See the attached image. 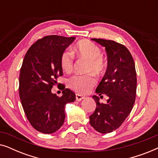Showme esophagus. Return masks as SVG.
Returning a JSON list of instances; mask_svg holds the SVG:
<instances>
[{"label": "esophagus", "mask_w": 158, "mask_h": 158, "mask_svg": "<svg viewBox=\"0 0 158 158\" xmlns=\"http://www.w3.org/2000/svg\"><path fill=\"white\" fill-rule=\"evenodd\" d=\"M75 98H76V101H81L82 99H83L84 98H85V97H84L83 96H82V95L77 94L76 95H75Z\"/></svg>", "instance_id": "34e87169"}]
</instances>
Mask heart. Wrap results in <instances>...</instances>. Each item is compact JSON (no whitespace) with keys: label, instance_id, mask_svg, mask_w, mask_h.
<instances>
[{"label":"heart","instance_id":"b5f03b06","mask_svg":"<svg viewBox=\"0 0 158 158\" xmlns=\"http://www.w3.org/2000/svg\"><path fill=\"white\" fill-rule=\"evenodd\" d=\"M75 52L80 57L88 60L85 75H75L68 79V86L71 89L81 94L89 92L96 85V78L94 74L101 75L106 68V62L101 55V50L98 45L88 40L79 41L75 45ZM75 56L71 51L65 50L60 56V65L64 72L73 70Z\"/></svg>","mask_w":158,"mask_h":158}]
</instances>
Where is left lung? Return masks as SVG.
Listing matches in <instances>:
<instances>
[{"label": "left lung", "mask_w": 158, "mask_h": 158, "mask_svg": "<svg viewBox=\"0 0 158 158\" xmlns=\"http://www.w3.org/2000/svg\"><path fill=\"white\" fill-rule=\"evenodd\" d=\"M105 47L108 66L96 88L101 98L109 97L106 103L94 96L96 108L90 116V124L97 131L106 134L118 128L132 109L136 98L137 73L133 57L124 45L113 40L92 39Z\"/></svg>", "instance_id": "1"}]
</instances>
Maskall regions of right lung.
Returning a JSON list of instances; mask_svg holds the SVG:
<instances>
[{
    "instance_id": "right-lung-1",
    "label": "right lung",
    "mask_w": 158,
    "mask_h": 158,
    "mask_svg": "<svg viewBox=\"0 0 158 158\" xmlns=\"http://www.w3.org/2000/svg\"><path fill=\"white\" fill-rule=\"evenodd\" d=\"M75 37L45 36L34 43L23 60L19 77V96L27 119L36 130L52 134L63 124L64 106L75 94L61 84L62 96L52 94L62 76L60 56Z\"/></svg>"
}]
</instances>
